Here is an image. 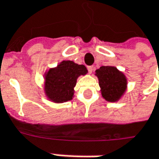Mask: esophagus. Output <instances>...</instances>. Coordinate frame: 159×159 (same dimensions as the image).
I'll use <instances>...</instances> for the list:
<instances>
[{"mask_svg":"<svg viewBox=\"0 0 159 159\" xmlns=\"http://www.w3.org/2000/svg\"><path fill=\"white\" fill-rule=\"evenodd\" d=\"M87 69H88V71H89L90 73H92V72L94 71V69H95V67H94V66H88Z\"/></svg>","mask_w":159,"mask_h":159,"instance_id":"34e87169","label":"esophagus"}]
</instances>
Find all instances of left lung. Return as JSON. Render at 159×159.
Listing matches in <instances>:
<instances>
[{
  "label": "left lung",
  "mask_w": 159,
  "mask_h": 159,
  "mask_svg": "<svg viewBox=\"0 0 159 159\" xmlns=\"http://www.w3.org/2000/svg\"><path fill=\"white\" fill-rule=\"evenodd\" d=\"M102 97L109 102L118 101L127 89V78L115 67L102 66L96 70Z\"/></svg>",
  "instance_id": "1"
}]
</instances>
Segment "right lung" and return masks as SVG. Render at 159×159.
<instances>
[{
  "instance_id": "add662e5",
  "label": "right lung",
  "mask_w": 159,
  "mask_h": 159,
  "mask_svg": "<svg viewBox=\"0 0 159 159\" xmlns=\"http://www.w3.org/2000/svg\"><path fill=\"white\" fill-rule=\"evenodd\" d=\"M84 65H78L71 61H63L54 69H50L45 75V92L47 97L55 103L71 100L74 87L81 75L87 74Z\"/></svg>"
}]
</instances>
